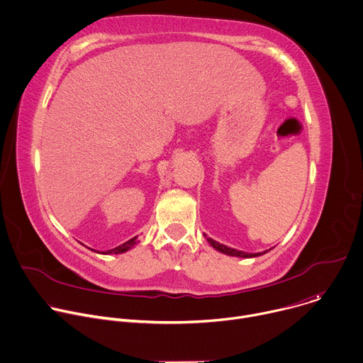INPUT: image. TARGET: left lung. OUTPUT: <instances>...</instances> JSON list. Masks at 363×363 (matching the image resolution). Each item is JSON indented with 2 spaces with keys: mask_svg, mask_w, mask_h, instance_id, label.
I'll use <instances>...</instances> for the list:
<instances>
[{
  "mask_svg": "<svg viewBox=\"0 0 363 363\" xmlns=\"http://www.w3.org/2000/svg\"><path fill=\"white\" fill-rule=\"evenodd\" d=\"M203 237L206 238V241H208L217 251H220V252H223V254H227V255H231V257H241V258H251V257H258V255H263V254H266V252H269L270 250H266V251H263V252H245V251H240V250H235V248H231V247H227V245H224V244H220L218 241H216V240H213V238H208L206 237L205 234H203Z\"/></svg>",
  "mask_w": 363,
  "mask_h": 363,
  "instance_id": "left-lung-1",
  "label": "left lung"
}]
</instances>
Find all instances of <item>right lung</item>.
<instances>
[{
  "mask_svg": "<svg viewBox=\"0 0 363 363\" xmlns=\"http://www.w3.org/2000/svg\"><path fill=\"white\" fill-rule=\"evenodd\" d=\"M136 238H138V237H133V238L128 240L126 242H123V244H121V245H118V247H115V248H112V250H108V251H105V252L101 251V254H122V252H126V251L132 250V248L139 242ZM93 251H94V250H93Z\"/></svg>",
  "mask_w": 363,
  "mask_h": 363,
  "instance_id": "add662e5",
  "label": "right lung"
}]
</instances>
